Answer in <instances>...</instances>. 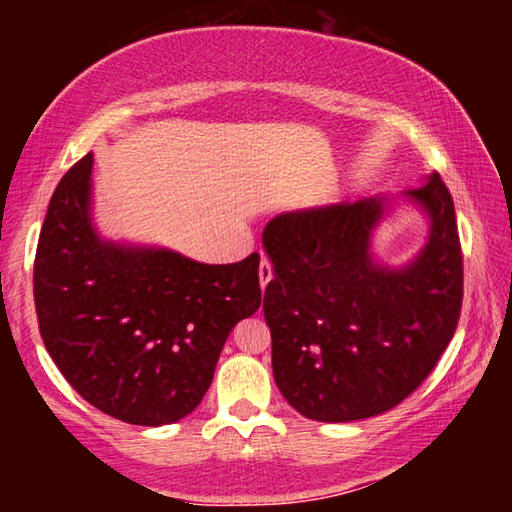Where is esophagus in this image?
<instances>
[{"instance_id":"esophagus-1","label":"esophagus","mask_w":512,"mask_h":512,"mask_svg":"<svg viewBox=\"0 0 512 512\" xmlns=\"http://www.w3.org/2000/svg\"><path fill=\"white\" fill-rule=\"evenodd\" d=\"M273 280V264L268 257H262V262H259V284H262V289H266V284Z\"/></svg>"}]
</instances>
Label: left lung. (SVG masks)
<instances>
[{"label": "left lung", "instance_id": "8db88e82", "mask_svg": "<svg viewBox=\"0 0 512 512\" xmlns=\"http://www.w3.org/2000/svg\"><path fill=\"white\" fill-rule=\"evenodd\" d=\"M406 196L429 212L431 237L404 271H386L368 253L384 198L282 214L266 225L273 377L309 420L352 422L393 409L429 377L456 332L463 253L452 194L431 173Z\"/></svg>", "mask_w": 512, "mask_h": 512}]
</instances>
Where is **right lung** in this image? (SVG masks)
Here are the masks:
<instances>
[{"mask_svg": "<svg viewBox=\"0 0 512 512\" xmlns=\"http://www.w3.org/2000/svg\"><path fill=\"white\" fill-rule=\"evenodd\" d=\"M92 153L60 180L38 239L33 298L51 359L83 400L142 427L185 418L239 320L262 302L259 255L198 264L106 244L90 225Z\"/></svg>", "mask_w": 512, "mask_h": 512, "instance_id": "add662e5", "label": "right lung"}]
</instances>
